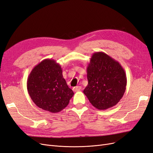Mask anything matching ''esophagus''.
<instances>
[{"label": "esophagus", "mask_w": 153, "mask_h": 153, "mask_svg": "<svg viewBox=\"0 0 153 153\" xmlns=\"http://www.w3.org/2000/svg\"><path fill=\"white\" fill-rule=\"evenodd\" d=\"M73 91H79L81 90V86H76L74 88H73Z\"/></svg>", "instance_id": "esophagus-1"}]
</instances>
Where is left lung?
<instances>
[{
  "label": "left lung",
  "mask_w": 153,
  "mask_h": 153,
  "mask_svg": "<svg viewBox=\"0 0 153 153\" xmlns=\"http://www.w3.org/2000/svg\"><path fill=\"white\" fill-rule=\"evenodd\" d=\"M88 84L84 90L93 107L105 110L116 105L126 90V73L117 61L103 52L92 55L87 66Z\"/></svg>",
  "instance_id": "obj_1"
}]
</instances>
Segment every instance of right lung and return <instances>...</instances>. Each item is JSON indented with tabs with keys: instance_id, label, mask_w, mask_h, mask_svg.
Here are the masks:
<instances>
[{
	"instance_id": "obj_1",
	"label": "right lung",
	"mask_w": 153,
	"mask_h": 153,
	"mask_svg": "<svg viewBox=\"0 0 153 153\" xmlns=\"http://www.w3.org/2000/svg\"><path fill=\"white\" fill-rule=\"evenodd\" d=\"M31 99L41 109L56 113L69 103L74 92L63 77L62 68L53 59H45L33 67L27 79Z\"/></svg>"
}]
</instances>
